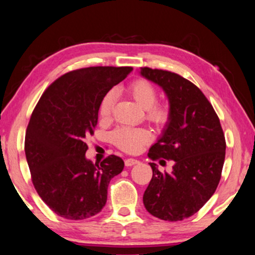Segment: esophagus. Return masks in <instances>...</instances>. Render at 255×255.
I'll list each match as a JSON object with an SVG mask.
<instances>
[{
    "label": "esophagus",
    "instance_id": "34e87169",
    "mask_svg": "<svg viewBox=\"0 0 255 255\" xmlns=\"http://www.w3.org/2000/svg\"><path fill=\"white\" fill-rule=\"evenodd\" d=\"M138 163H139V160L134 159V158H127V159H125V165H127V166L135 165V164H138Z\"/></svg>",
    "mask_w": 255,
    "mask_h": 255
}]
</instances>
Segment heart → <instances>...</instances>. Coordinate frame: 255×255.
<instances>
[{"instance_id":"1","label":"heart","mask_w":255,"mask_h":255,"mask_svg":"<svg viewBox=\"0 0 255 255\" xmlns=\"http://www.w3.org/2000/svg\"><path fill=\"white\" fill-rule=\"evenodd\" d=\"M128 92L141 108L144 109V117L157 127L166 125L171 117L168 105L157 103L158 92L149 81L138 78L128 87ZM115 92L111 90L103 97L99 104V116L101 120H108L114 107ZM151 132L147 128H120L113 132L112 140L120 149L130 154L139 152L144 144L151 140Z\"/></svg>"}]
</instances>
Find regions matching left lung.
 I'll list each match as a JSON object with an SVG mask.
<instances>
[{
  "label": "left lung",
  "instance_id": "1",
  "mask_svg": "<svg viewBox=\"0 0 255 255\" xmlns=\"http://www.w3.org/2000/svg\"><path fill=\"white\" fill-rule=\"evenodd\" d=\"M140 73L163 88L171 109L148 157L174 162L170 174L149 163L152 178L143 204L160 220L180 221L198 212L217 190L226 156L225 133L212 105L190 81L163 69L141 67Z\"/></svg>",
  "mask_w": 255,
  "mask_h": 255
}]
</instances>
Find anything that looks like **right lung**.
<instances>
[{"mask_svg": "<svg viewBox=\"0 0 255 255\" xmlns=\"http://www.w3.org/2000/svg\"><path fill=\"white\" fill-rule=\"evenodd\" d=\"M132 67L81 68L51 83L35 106L25 135V154L34 188L54 213L83 220L107 202L111 180L124 168L109 155L100 164L85 158V139L98 123L99 104Z\"/></svg>", "mask_w": 255, "mask_h": 255, "instance_id": "add662e5", "label": "right lung"}]
</instances>
